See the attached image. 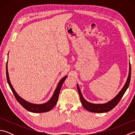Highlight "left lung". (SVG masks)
<instances>
[{
  "instance_id": "1",
  "label": "left lung",
  "mask_w": 135,
  "mask_h": 135,
  "mask_svg": "<svg viewBox=\"0 0 135 135\" xmlns=\"http://www.w3.org/2000/svg\"><path fill=\"white\" fill-rule=\"evenodd\" d=\"M129 75L127 78V81H126L125 84L124 85V87L122 88L121 91H119L117 95L108 102L104 103V104H93L87 102L84 97H83L82 93L80 90L78 84H77V89H78V93L80 97V100L82 105L84 107L89 111L92 112V113H106L109 111L113 109L115 106L118 104L120 100L122 99V96H124V93H125L126 90L129 85L130 81H131V67L129 63Z\"/></svg>"
}]
</instances>
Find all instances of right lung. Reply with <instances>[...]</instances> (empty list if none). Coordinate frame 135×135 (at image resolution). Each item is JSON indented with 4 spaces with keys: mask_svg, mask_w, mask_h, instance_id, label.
Here are the masks:
<instances>
[{
    "mask_svg": "<svg viewBox=\"0 0 135 135\" xmlns=\"http://www.w3.org/2000/svg\"><path fill=\"white\" fill-rule=\"evenodd\" d=\"M7 61L6 64V77H7V82L8 85H9V86L11 89V91H12L13 93L14 94V96H15L16 100L18 101V102L20 103V104H21L22 107L25 109V110H27L30 112H32V113H45V112L50 111L51 109L55 106L56 103H57V101H58L60 90H61L62 84L64 83L65 79L67 78V76H65L64 78H62L61 80H60L58 85L57 86V88H56L55 90H54V92L53 94L52 97H51V99L49 100L47 102L41 104H33V103L28 102L26 101V100H25L22 98H21V97L19 96L18 94L16 93L15 90L14 89V88H13V86L11 85L10 83L9 76H8V69H7Z\"/></svg>",
    "mask_w": 135,
    "mask_h": 135,
    "instance_id": "obj_1",
    "label": "right lung"
}]
</instances>
